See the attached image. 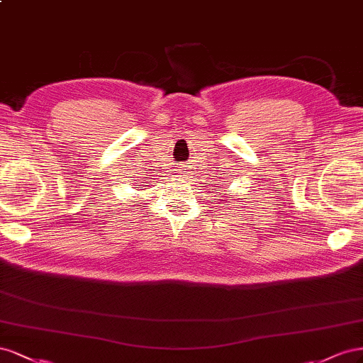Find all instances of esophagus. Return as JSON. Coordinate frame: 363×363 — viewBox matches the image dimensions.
<instances>
[{
	"mask_svg": "<svg viewBox=\"0 0 363 363\" xmlns=\"http://www.w3.org/2000/svg\"><path fill=\"white\" fill-rule=\"evenodd\" d=\"M179 176H181V178H184V174H182V172H179Z\"/></svg>",
	"mask_w": 363,
	"mask_h": 363,
	"instance_id": "esophagus-1",
	"label": "esophagus"
}]
</instances>
